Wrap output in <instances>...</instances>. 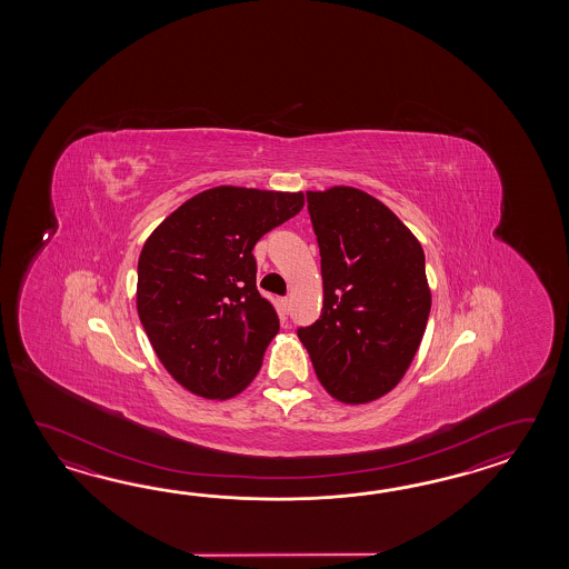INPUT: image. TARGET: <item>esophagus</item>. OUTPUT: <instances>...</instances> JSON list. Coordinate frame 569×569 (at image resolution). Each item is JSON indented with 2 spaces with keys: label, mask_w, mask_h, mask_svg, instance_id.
<instances>
[{
  "label": "esophagus",
  "mask_w": 569,
  "mask_h": 569,
  "mask_svg": "<svg viewBox=\"0 0 569 569\" xmlns=\"http://www.w3.org/2000/svg\"><path fill=\"white\" fill-rule=\"evenodd\" d=\"M280 309H282V313H289L290 311V299L289 297H282L280 299Z\"/></svg>",
  "instance_id": "obj_1"
}]
</instances>
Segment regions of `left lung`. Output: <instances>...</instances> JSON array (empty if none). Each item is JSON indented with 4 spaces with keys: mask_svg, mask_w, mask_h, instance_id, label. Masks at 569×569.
<instances>
[{
    "mask_svg": "<svg viewBox=\"0 0 569 569\" xmlns=\"http://www.w3.org/2000/svg\"><path fill=\"white\" fill-rule=\"evenodd\" d=\"M323 309L297 333L333 399L387 395L411 366L431 311L419 240L385 203L353 187L309 191Z\"/></svg>",
    "mask_w": 569,
    "mask_h": 569,
    "instance_id": "1",
    "label": "left lung"
}]
</instances>
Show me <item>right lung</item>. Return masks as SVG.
<instances>
[{
	"label": "right lung",
	"mask_w": 569,
	"mask_h": 569,
	"mask_svg": "<svg viewBox=\"0 0 569 569\" xmlns=\"http://www.w3.org/2000/svg\"><path fill=\"white\" fill-rule=\"evenodd\" d=\"M302 193L216 187L194 194L146 240L138 315L169 375L203 399L242 392L279 315L256 289V242L302 209Z\"/></svg>",
	"instance_id": "add662e5"
}]
</instances>
